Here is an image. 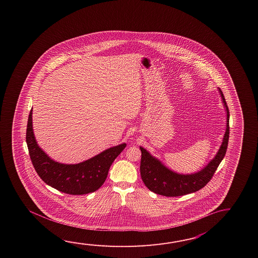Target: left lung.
I'll use <instances>...</instances> for the list:
<instances>
[{
  "instance_id": "1",
  "label": "left lung",
  "mask_w": 258,
  "mask_h": 258,
  "mask_svg": "<svg viewBox=\"0 0 258 258\" xmlns=\"http://www.w3.org/2000/svg\"><path fill=\"white\" fill-rule=\"evenodd\" d=\"M222 103L226 110V131L219 151L202 170L191 174H181L167 168L159 159L155 158L147 149L140 147L142 152L140 173L144 183L150 191L164 197H180L200 190L209 182L224 158L230 135V111L224 95L219 88Z\"/></svg>"
}]
</instances>
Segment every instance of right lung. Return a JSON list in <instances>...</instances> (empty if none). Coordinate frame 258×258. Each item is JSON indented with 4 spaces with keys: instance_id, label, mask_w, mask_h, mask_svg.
<instances>
[{
    "instance_id": "right-lung-1",
    "label": "right lung",
    "mask_w": 258,
    "mask_h": 258,
    "mask_svg": "<svg viewBox=\"0 0 258 258\" xmlns=\"http://www.w3.org/2000/svg\"><path fill=\"white\" fill-rule=\"evenodd\" d=\"M26 140L32 164L41 180L58 191L73 196L97 191L104 183L110 165L126 147V144L122 143L77 164L57 162L50 159L36 141L32 109L28 116Z\"/></svg>"
}]
</instances>
